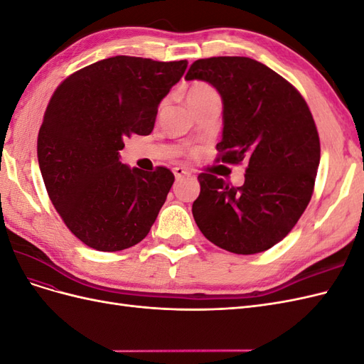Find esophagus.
<instances>
[{
    "mask_svg": "<svg viewBox=\"0 0 364 364\" xmlns=\"http://www.w3.org/2000/svg\"><path fill=\"white\" fill-rule=\"evenodd\" d=\"M173 173H174V176H176V179L190 178V176H191V171L183 168V167H176V168H173Z\"/></svg>",
    "mask_w": 364,
    "mask_h": 364,
    "instance_id": "34e87169",
    "label": "esophagus"
}]
</instances>
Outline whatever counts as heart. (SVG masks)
<instances>
[{"label": "heart", "mask_w": 364, "mask_h": 364, "mask_svg": "<svg viewBox=\"0 0 364 364\" xmlns=\"http://www.w3.org/2000/svg\"><path fill=\"white\" fill-rule=\"evenodd\" d=\"M213 95H218V94L211 85L206 82H194L190 86L186 98H188V103H196V102H200V100H203V98L213 97Z\"/></svg>", "instance_id": "b5f03b06"}]
</instances>
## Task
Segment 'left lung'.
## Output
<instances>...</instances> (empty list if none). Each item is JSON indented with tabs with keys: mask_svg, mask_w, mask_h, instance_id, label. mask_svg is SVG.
Masks as SVG:
<instances>
[{
	"mask_svg": "<svg viewBox=\"0 0 364 364\" xmlns=\"http://www.w3.org/2000/svg\"><path fill=\"white\" fill-rule=\"evenodd\" d=\"M185 80L211 83L223 102L217 161L247 162L241 186L200 173L193 217L228 252L252 255L287 237L310 203L321 161L313 115L296 87L250 58L196 60Z\"/></svg>",
	"mask_w": 364,
	"mask_h": 364,
	"instance_id": "1",
	"label": "left lung"
}]
</instances>
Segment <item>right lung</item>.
Returning <instances> with one entry per match:
<instances>
[{"instance_id":"right-lung-1","label":"right lung","mask_w":364,"mask_h":364,"mask_svg":"<svg viewBox=\"0 0 364 364\" xmlns=\"http://www.w3.org/2000/svg\"><path fill=\"white\" fill-rule=\"evenodd\" d=\"M186 65L115 56L75 71L54 91L38 135L39 168L56 211L86 246L123 250L155 223L174 174L129 168L119 150L126 138L153 130Z\"/></svg>"}]
</instances>
